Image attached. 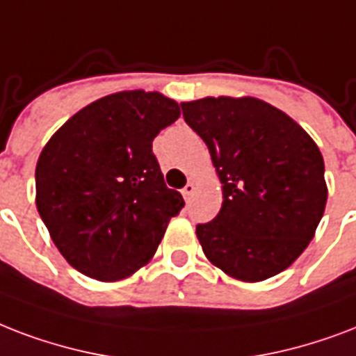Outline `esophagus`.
Wrapping results in <instances>:
<instances>
[{"label": "esophagus", "mask_w": 356, "mask_h": 356, "mask_svg": "<svg viewBox=\"0 0 356 356\" xmlns=\"http://www.w3.org/2000/svg\"><path fill=\"white\" fill-rule=\"evenodd\" d=\"M193 193H195V184H187V186L181 189V195H184L186 200H191Z\"/></svg>", "instance_id": "obj_1"}]
</instances>
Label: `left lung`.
I'll return each mask as SVG.
<instances>
[{"label":"left lung","mask_w":356,"mask_h":356,"mask_svg":"<svg viewBox=\"0 0 356 356\" xmlns=\"http://www.w3.org/2000/svg\"><path fill=\"white\" fill-rule=\"evenodd\" d=\"M221 180L222 206L197 238L216 267L260 282L293 264L327 204L325 163L312 137L264 100L208 96L184 102Z\"/></svg>","instance_id":"left-lung-1"}]
</instances>
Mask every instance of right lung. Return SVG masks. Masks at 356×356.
Here are the masks:
<instances>
[{"instance_id": "1", "label": "right lung", "mask_w": 356, "mask_h": 356, "mask_svg": "<svg viewBox=\"0 0 356 356\" xmlns=\"http://www.w3.org/2000/svg\"><path fill=\"white\" fill-rule=\"evenodd\" d=\"M180 117L161 92L122 90L60 126L38 156L37 209L65 260L117 282L147 266L184 198L165 186L154 137Z\"/></svg>"}]
</instances>
